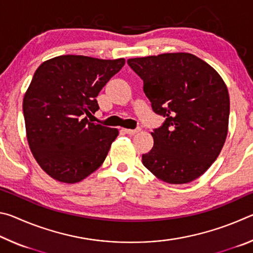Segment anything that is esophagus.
<instances>
[{
	"mask_svg": "<svg viewBox=\"0 0 253 253\" xmlns=\"http://www.w3.org/2000/svg\"><path fill=\"white\" fill-rule=\"evenodd\" d=\"M124 131H125L126 134H128V135H135L139 131V128H137V129H127V128H125Z\"/></svg>",
	"mask_w": 253,
	"mask_h": 253,
	"instance_id": "obj_1",
	"label": "esophagus"
}]
</instances>
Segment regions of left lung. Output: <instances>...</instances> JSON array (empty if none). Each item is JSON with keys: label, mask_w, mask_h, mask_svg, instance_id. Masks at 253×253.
I'll use <instances>...</instances> for the list:
<instances>
[{"label": "left lung", "mask_w": 253, "mask_h": 253, "mask_svg": "<svg viewBox=\"0 0 253 253\" xmlns=\"http://www.w3.org/2000/svg\"><path fill=\"white\" fill-rule=\"evenodd\" d=\"M152 108L166 119L151 132L145 168L158 179L185 184L203 175L220 155L229 128L230 97L215 69L187 52L131 58Z\"/></svg>", "instance_id": "8db88e82"}]
</instances>
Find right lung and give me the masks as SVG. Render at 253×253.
<instances>
[{"label": "right lung", "mask_w": 253, "mask_h": 253, "mask_svg": "<svg viewBox=\"0 0 253 253\" xmlns=\"http://www.w3.org/2000/svg\"><path fill=\"white\" fill-rule=\"evenodd\" d=\"M125 65V59L59 55L41 63L23 98L30 149L55 181H83L104 163L117 128L90 123L96 97Z\"/></svg>", "instance_id": "obj_1"}]
</instances>
